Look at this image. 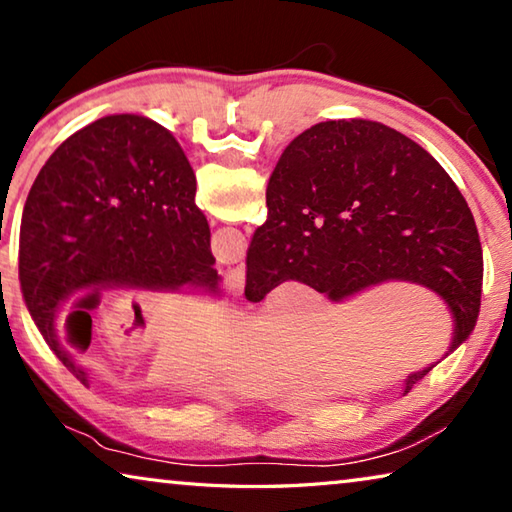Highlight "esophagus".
<instances>
[{"mask_svg":"<svg viewBox=\"0 0 512 512\" xmlns=\"http://www.w3.org/2000/svg\"><path fill=\"white\" fill-rule=\"evenodd\" d=\"M244 287H246V268H244V264L232 266L223 273V289L228 291L232 298H239L241 293H244Z\"/></svg>","mask_w":512,"mask_h":512,"instance_id":"34e87169","label":"esophagus"}]
</instances>
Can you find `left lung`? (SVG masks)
<instances>
[{
  "label": "left lung",
  "instance_id": "1",
  "mask_svg": "<svg viewBox=\"0 0 512 512\" xmlns=\"http://www.w3.org/2000/svg\"><path fill=\"white\" fill-rule=\"evenodd\" d=\"M176 137L142 115H108L51 153L24 203L20 284L49 348L88 386L58 318L90 289L221 298L210 225Z\"/></svg>",
  "mask_w": 512,
  "mask_h": 512
}]
</instances>
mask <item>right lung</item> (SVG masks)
Segmentation results:
<instances>
[{
    "mask_svg": "<svg viewBox=\"0 0 512 512\" xmlns=\"http://www.w3.org/2000/svg\"><path fill=\"white\" fill-rule=\"evenodd\" d=\"M268 219L246 253V298L296 280L332 302L411 282L445 302L456 350L481 305L474 216L447 171L379 121H320L293 140L266 187ZM404 379V393L427 372Z\"/></svg>",
    "mask_w": 512,
    "mask_h": 512,
    "instance_id": "obj_1",
    "label": "right lung"
}]
</instances>
